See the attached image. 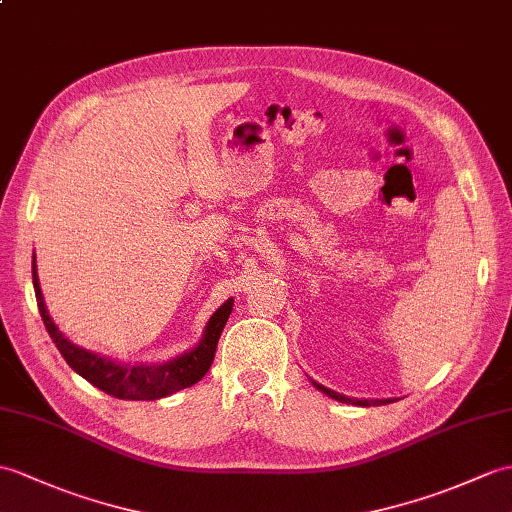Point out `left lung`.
Here are the masks:
<instances>
[{
	"instance_id": "1",
	"label": "left lung",
	"mask_w": 512,
	"mask_h": 512,
	"mask_svg": "<svg viewBox=\"0 0 512 512\" xmlns=\"http://www.w3.org/2000/svg\"><path fill=\"white\" fill-rule=\"evenodd\" d=\"M314 386L320 390V392H325L327 397H331V399H336V401H342V403H353V406H384V403H390V399H364V401H360V399H349V397H344V395H338V392H334V390H329V388H325V386H320V384H316L314 382Z\"/></svg>"
}]
</instances>
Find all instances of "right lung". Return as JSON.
I'll return each mask as SVG.
<instances>
[{
	"label": "right lung",
	"instance_id": "obj_1",
	"mask_svg": "<svg viewBox=\"0 0 512 512\" xmlns=\"http://www.w3.org/2000/svg\"><path fill=\"white\" fill-rule=\"evenodd\" d=\"M32 281H34V294H37V305L43 318V325L47 329V334H50V338L54 340L56 349L61 351L65 362L74 368L80 377H85L89 384H93L95 388L106 392V395L117 397V399L152 401V399L168 397L176 390L194 386L196 382H200V379L209 371L213 358H216L220 334L233 310V299H229L216 314L209 318L205 338H202L198 347L194 351L181 355V358H176L168 364H159V366H141V364L122 366L111 360H104L102 355H95L76 347V344H71L61 331H58V327L52 323L50 314L45 310L34 261H32Z\"/></svg>",
	"mask_w": 512,
	"mask_h": 512
}]
</instances>
